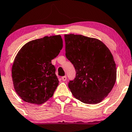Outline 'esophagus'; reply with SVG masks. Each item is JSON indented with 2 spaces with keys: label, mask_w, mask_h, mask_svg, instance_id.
Instances as JSON below:
<instances>
[{
  "label": "esophagus",
  "mask_w": 132,
  "mask_h": 132,
  "mask_svg": "<svg viewBox=\"0 0 132 132\" xmlns=\"http://www.w3.org/2000/svg\"><path fill=\"white\" fill-rule=\"evenodd\" d=\"M66 79H67V76H63V77H62V80H63V81H65Z\"/></svg>",
  "instance_id": "obj_1"
}]
</instances>
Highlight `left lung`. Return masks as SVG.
I'll list each match as a JSON object with an SVG mask.
<instances>
[{"label":"left lung","instance_id":"obj_1","mask_svg":"<svg viewBox=\"0 0 132 132\" xmlns=\"http://www.w3.org/2000/svg\"><path fill=\"white\" fill-rule=\"evenodd\" d=\"M67 59L73 64L76 77L68 87L76 99L96 104L113 87L117 69L109 49L100 40L82 35H64Z\"/></svg>","mask_w":132,"mask_h":132}]
</instances>
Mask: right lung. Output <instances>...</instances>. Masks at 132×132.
Here are the masks:
<instances>
[{
    "mask_svg": "<svg viewBox=\"0 0 132 132\" xmlns=\"http://www.w3.org/2000/svg\"><path fill=\"white\" fill-rule=\"evenodd\" d=\"M61 36H45L29 41L15 56L12 68L14 89L22 100L40 105L53 96L59 85L51 60L63 48Z\"/></svg>",
    "mask_w": 132,
    "mask_h": 132,
    "instance_id": "add662e5",
    "label": "right lung"
}]
</instances>
